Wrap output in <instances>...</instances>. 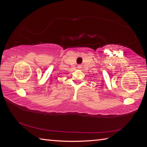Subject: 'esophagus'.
<instances>
[{"label": "esophagus", "instance_id": "obj_1", "mask_svg": "<svg viewBox=\"0 0 147 147\" xmlns=\"http://www.w3.org/2000/svg\"><path fill=\"white\" fill-rule=\"evenodd\" d=\"M81 67H82L81 65H78V69H81Z\"/></svg>", "mask_w": 147, "mask_h": 147}]
</instances>
